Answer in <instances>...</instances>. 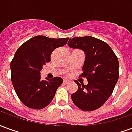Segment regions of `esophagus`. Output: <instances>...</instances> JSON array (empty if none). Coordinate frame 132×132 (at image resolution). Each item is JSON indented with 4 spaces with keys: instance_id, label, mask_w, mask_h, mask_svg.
<instances>
[{
    "instance_id": "34e87169",
    "label": "esophagus",
    "mask_w": 132,
    "mask_h": 132,
    "mask_svg": "<svg viewBox=\"0 0 132 132\" xmlns=\"http://www.w3.org/2000/svg\"><path fill=\"white\" fill-rule=\"evenodd\" d=\"M70 83V80H67V79H64L63 80V83H65V84H69Z\"/></svg>"
}]
</instances>
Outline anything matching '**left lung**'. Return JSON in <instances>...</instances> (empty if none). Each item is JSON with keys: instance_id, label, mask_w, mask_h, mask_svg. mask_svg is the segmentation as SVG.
Returning <instances> with one entry per match:
<instances>
[{"instance_id": "left-lung-1", "label": "left lung", "mask_w": 132, "mask_h": 132, "mask_svg": "<svg viewBox=\"0 0 132 132\" xmlns=\"http://www.w3.org/2000/svg\"><path fill=\"white\" fill-rule=\"evenodd\" d=\"M68 46L83 50L86 57L80 75L86 77L87 85H78L71 95L76 106L83 111L95 110L110 97L119 78V61L108 44L90 36L69 39Z\"/></svg>"}]
</instances>
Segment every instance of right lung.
Masks as SVG:
<instances>
[{"label":"right lung","mask_w":132,"mask_h":132,"mask_svg":"<svg viewBox=\"0 0 132 132\" xmlns=\"http://www.w3.org/2000/svg\"><path fill=\"white\" fill-rule=\"evenodd\" d=\"M69 38L36 36L25 42L16 51L10 63L11 80L19 99L27 107L40 110L52 102L63 79L41 78L40 71L50 61L52 52L67 44Z\"/></svg>","instance_id":"add662e5"}]
</instances>
